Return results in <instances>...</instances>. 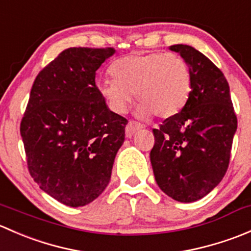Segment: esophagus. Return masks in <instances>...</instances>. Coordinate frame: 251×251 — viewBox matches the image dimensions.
<instances>
[{"instance_id": "1", "label": "esophagus", "mask_w": 251, "mask_h": 251, "mask_svg": "<svg viewBox=\"0 0 251 251\" xmlns=\"http://www.w3.org/2000/svg\"><path fill=\"white\" fill-rule=\"evenodd\" d=\"M143 126L141 125L140 123H136V121H128L127 126L125 128V133L126 137H132L137 131H140Z\"/></svg>"}]
</instances>
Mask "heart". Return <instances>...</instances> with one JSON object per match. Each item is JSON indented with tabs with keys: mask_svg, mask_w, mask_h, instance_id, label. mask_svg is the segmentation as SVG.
<instances>
[{
	"mask_svg": "<svg viewBox=\"0 0 251 251\" xmlns=\"http://www.w3.org/2000/svg\"><path fill=\"white\" fill-rule=\"evenodd\" d=\"M114 78L98 83V92L114 113L123 114L135 98L137 114L161 119L183 109L192 92V72L178 54L164 52L132 53L113 63Z\"/></svg>",
	"mask_w": 251,
	"mask_h": 251,
	"instance_id": "1",
	"label": "heart"
}]
</instances>
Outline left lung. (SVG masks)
I'll list each match as a JSON object with an SVG mask.
<instances>
[{"label": "left lung", "mask_w": 251, "mask_h": 251, "mask_svg": "<svg viewBox=\"0 0 251 251\" xmlns=\"http://www.w3.org/2000/svg\"><path fill=\"white\" fill-rule=\"evenodd\" d=\"M192 72V92L183 109L154 128L151 163L159 188L181 203L209 194L226 174L237 116L221 70L188 45H174Z\"/></svg>", "instance_id": "8db88e82"}]
</instances>
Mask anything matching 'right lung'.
<instances>
[{"label": "right lung", "instance_id": "right-lung-1", "mask_svg": "<svg viewBox=\"0 0 251 251\" xmlns=\"http://www.w3.org/2000/svg\"><path fill=\"white\" fill-rule=\"evenodd\" d=\"M114 53L63 50L35 78L20 124L30 175L68 206H83L102 194L125 140L127 120L109 110L96 86V72Z\"/></svg>", "mask_w": 251, "mask_h": 251}]
</instances>
